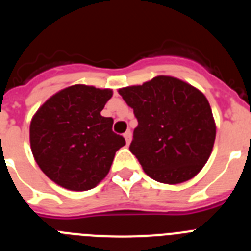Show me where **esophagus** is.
<instances>
[{"label": "esophagus", "mask_w": 251, "mask_h": 251, "mask_svg": "<svg viewBox=\"0 0 251 251\" xmlns=\"http://www.w3.org/2000/svg\"><path fill=\"white\" fill-rule=\"evenodd\" d=\"M124 138H126V142H127V145H129L130 141H132V132L130 130H127V132L123 134Z\"/></svg>", "instance_id": "1"}]
</instances>
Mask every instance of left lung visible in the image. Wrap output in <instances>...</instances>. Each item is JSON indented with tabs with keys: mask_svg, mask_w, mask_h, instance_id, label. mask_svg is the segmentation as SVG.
I'll use <instances>...</instances> for the list:
<instances>
[{
	"mask_svg": "<svg viewBox=\"0 0 251 251\" xmlns=\"http://www.w3.org/2000/svg\"><path fill=\"white\" fill-rule=\"evenodd\" d=\"M119 94L138 121L129 150L146 174L168 185L196 176L211 154L216 137L205 95L165 75L119 89Z\"/></svg>",
	"mask_w": 251,
	"mask_h": 251,
	"instance_id": "8db88e82",
	"label": "left lung"
}]
</instances>
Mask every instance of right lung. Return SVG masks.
<instances>
[{"label": "right lung", "mask_w": 251, "mask_h": 251, "mask_svg": "<svg viewBox=\"0 0 251 251\" xmlns=\"http://www.w3.org/2000/svg\"><path fill=\"white\" fill-rule=\"evenodd\" d=\"M110 89L73 85L40 106L30 124L31 151L44 174L72 191L95 187L108 175L126 139L100 114Z\"/></svg>", "instance_id": "1"}]
</instances>
